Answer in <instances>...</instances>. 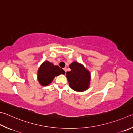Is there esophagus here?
<instances>
[{
    "mask_svg": "<svg viewBox=\"0 0 133 133\" xmlns=\"http://www.w3.org/2000/svg\"><path fill=\"white\" fill-rule=\"evenodd\" d=\"M64 71L65 72V73H66V68H64Z\"/></svg>",
    "mask_w": 133,
    "mask_h": 133,
    "instance_id": "esophagus-1",
    "label": "esophagus"
}]
</instances>
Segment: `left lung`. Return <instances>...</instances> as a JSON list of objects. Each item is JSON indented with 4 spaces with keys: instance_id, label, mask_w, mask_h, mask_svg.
I'll return each instance as SVG.
<instances>
[{
    "instance_id": "obj_1",
    "label": "left lung",
    "mask_w": 133,
    "mask_h": 133,
    "mask_svg": "<svg viewBox=\"0 0 133 133\" xmlns=\"http://www.w3.org/2000/svg\"><path fill=\"white\" fill-rule=\"evenodd\" d=\"M71 71L66 72L69 86L75 91H83L89 88L90 74L82 64L74 62L70 65Z\"/></svg>"
}]
</instances>
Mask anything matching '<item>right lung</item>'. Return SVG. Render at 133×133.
<instances>
[{"label":"right lung","mask_w":133,"mask_h":133,"mask_svg":"<svg viewBox=\"0 0 133 133\" xmlns=\"http://www.w3.org/2000/svg\"><path fill=\"white\" fill-rule=\"evenodd\" d=\"M64 74L65 71L61 68L46 61L41 65L38 70L37 79L41 85L45 86L50 83L56 76Z\"/></svg>","instance_id":"1"}]
</instances>
